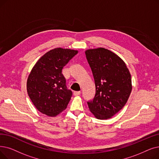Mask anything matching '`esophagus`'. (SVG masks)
<instances>
[{
	"instance_id": "obj_1",
	"label": "esophagus",
	"mask_w": 159,
	"mask_h": 159,
	"mask_svg": "<svg viewBox=\"0 0 159 159\" xmlns=\"http://www.w3.org/2000/svg\"><path fill=\"white\" fill-rule=\"evenodd\" d=\"M80 93H81V92H80V91H76V92H74L73 95L75 96H77V95H80Z\"/></svg>"
}]
</instances>
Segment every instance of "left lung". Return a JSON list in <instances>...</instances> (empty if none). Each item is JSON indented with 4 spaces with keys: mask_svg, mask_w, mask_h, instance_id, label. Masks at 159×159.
Instances as JSON below:
<instances>
[{
    "mask_svg": "<svg viewBox=\"0 0 159 159\" xmlns=\"http://www.w3.org/2000/svg\"><path fill=\"white\" fill-rule=\"evenodd\" d=\"M85 54L95 85L94 98L87 102L89 109L99 120L112 118L125 106L130 96V72L121 58L105 48L88 49Z\"/></svg>",
    "mask_w": 159,
    "mask_h": 159,
    "instance_id": "obj_1",
    "label": "left lung"
}]
</instances>
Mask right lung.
Masks as SVG:
<instances>
[{
    "label": "right lung",
    "instance_id": "right-lung-1",
    "mask_svg": "<svg viewBox=\"0 0 159 159\" xmlns=\"http://www.w3.org/2000/svg\"><path fill=\"white\" fill-rule=\"evenodd\" d=\"M77 53L76 50L56 48L45 53L33 67L26 89L40 112L54 117L67 108L72 92L66 86L62 69Z\"/></svg>",
    "mask_w": 159,
    "mask_h": 159
}]
</instances>
